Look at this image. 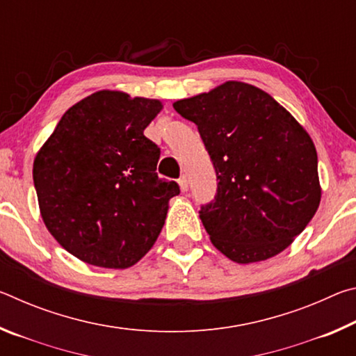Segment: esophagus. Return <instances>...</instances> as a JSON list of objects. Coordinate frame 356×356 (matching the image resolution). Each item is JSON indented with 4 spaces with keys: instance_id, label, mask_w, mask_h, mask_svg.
Here are the masks:
<instances>
[{
    "instance_id": "esophagus-1",
    "label": "esophagus",
    "mask_w": 356,
    "mask_h": 356,
    "mask_svg": "<svg viewBox=\"0 0 356 356\" xmlns=\"http://www.w3.org/2000/svg\"><path fill=\"white\" fill-rule=\"evenodd\" d=\"M177 182L180 185V190H182V191L188 190V180H186V176H180Z\"/></svg>"
}]
</instances>
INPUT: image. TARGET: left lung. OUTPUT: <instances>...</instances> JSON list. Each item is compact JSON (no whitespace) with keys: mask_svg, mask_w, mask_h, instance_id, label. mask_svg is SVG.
<instances>
[{"mask_svg":"<svg viewBox=\"0 0 356 356\" xmlns=\"http://www.w3.org/2000/svg\"><path fill=\"white\" fill-rule=\"evenodd\" d=\"M172 106L197 125L215 168V197L200 210L215 248L237 264L286 250L321 202L306 130L272 95L240 81Z\"/></svg>","mask_w":356,"mask_h":356,"instance_id":"left-lung-1","label":"left lung"}]
</instances>
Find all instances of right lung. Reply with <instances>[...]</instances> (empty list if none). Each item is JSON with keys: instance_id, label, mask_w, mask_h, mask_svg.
<instances>
[{"instance_id": "right-lung-1", "label": "right lung", "mask_w": 356, "mask_h": 356, "mask_svg": "<svg viewBox=\"0 0 356 356\" xmlns=\"http://www.w3.org/2000/svg\"><path fill=\"white\" fill-rule=\"evenodd\" d=\"M159 100L99 91L59 120L34 160L40 215L80 261L127 268L152 248L180 193L155 172L160 147L144 136Z\"/></svg>"}]
</instances>
